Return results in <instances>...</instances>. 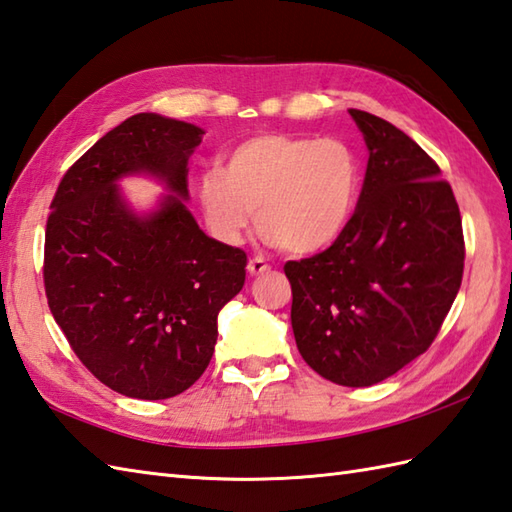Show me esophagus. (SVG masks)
<instances>
[{
  "label": "esophagus",
  "mask_w": 512,
  "mask_h": 512,
  "mask_svg": "<svg viewBox=\"0 0 512 512\" xmlns=\"http://www.w3.org/2000/svg\"><path fill=\"white\" fill-rule=\"evenodd\" d=\"M271 267L265 263L263 258H252L247 263V271H249V276H260V274H265V271H269Z\"/></svg>",
  "instance_id": "1"
}]
</instances>
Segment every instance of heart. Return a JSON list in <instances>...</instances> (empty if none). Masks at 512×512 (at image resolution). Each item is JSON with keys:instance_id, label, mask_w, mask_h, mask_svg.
Here are the masks:
<instances>
[{"instance_id": "heart-1", "label": "heart", "mask_w": 512, "mask_h": 512, "mask_svg": "<svg viewBox=\"0 0 512 512\" xmlns=\"http://www.w3.org/2000/svg\"><path fill=\"white\" fill-rule=\"evenodd\" d=\"M363 186L357 151L337 138L263 133L199 177L210 232L238 245L252 225L282 252L306 256L335 245L355 217Z\"/></svg>"}]
</instances>
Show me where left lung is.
I'll use <instances>...</instances> for the list:
<instances>
[{
	"instance_id": "8db88e82",
	"label": "left lung",
	"mask_w": 512,
	"mask_h": 512,
	"mask_svg": "<svg viewBox=\"0 0 512 512\" xmlns=\"http://www.w3.org/2000/svg\"><path fill=\"white\" fill-rule=\"evenodd\" d=\"M368 149L348 230L326 252L285 265L291 328L324 379L368 388L434 342L464 269L462 219L436 162L388 120L348 109Z\"/></svg>"
}]
</instances>
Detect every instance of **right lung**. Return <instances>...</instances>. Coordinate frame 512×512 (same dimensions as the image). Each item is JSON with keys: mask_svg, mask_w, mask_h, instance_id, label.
<instances>
[{"mask_svg": "<svg viewBox=\"0 0 512 512\" xmlns=\"http://www.w3.org/2000/svg\"><path fill=\"white\" fill-rule=\"evenodd\" d=\"M197 124L135 113L67 170L45 227V295L85 368L118 394L177 396L212 359L219 311L245 285L243 249L192 217L188 160ZM151 176L167 192L135 211L119 181Z\"/></svg>", "mask_w": 512, "mask_h": 512, "instance_id": "add662e5", "label": "right lung"}]
</instances>
